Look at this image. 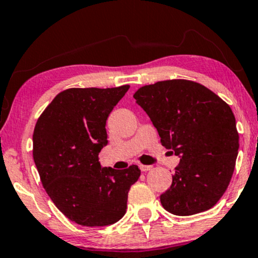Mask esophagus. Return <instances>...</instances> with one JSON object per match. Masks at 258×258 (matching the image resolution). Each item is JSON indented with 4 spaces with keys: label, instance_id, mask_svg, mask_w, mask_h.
<instances>
[{
    "label": "esophagus",
    "instance_id": "1",
    "mask_svg": "<svg viewBox=\"0 0 258 258\" xmlns=\"http://www.w3.org/2000/svg\"><path fill=\"white\" fill-rule=\"evenodd\" d=\"M139 168H141V171H143V172H147V171L152 170V166H150V165H139Z\"/></svg>",
    "mask_w": 258,
    "mask_h": 258
}]
</instances>
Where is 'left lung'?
<instances>
[{
	"instance_id": "1",
	"label": "left lung",
	"mask_w": 258,
	"mask_h": 258,
	"mask_svg": "<svg viewBox=\"0 0 258 258\" xmlns=\"http://www.w3.org/2000/svg\"><path fill=\"white\" fill-rule=\"evenodd\" d=\"M133 98L158 130L161 144L179 158L172 184L160 195L177 216L214 207L227 190L239 149L230 106L205 86L167 80L139 88Z\"/></svg>"
}]
</instances>
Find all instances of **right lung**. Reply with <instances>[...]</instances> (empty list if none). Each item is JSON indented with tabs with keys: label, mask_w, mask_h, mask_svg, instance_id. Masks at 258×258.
Returning a JSON list of instances; mask_svg holds the SVG:
<instances>
[{
	"label": "right lung",
	"mask_w": 258,
	"mask_h": 258,
	"mask_svg": "<svg viewBox=\"0 0 258 258\" xmlns=\"http://www.w3.org/2000/svg\"><path fill=\"white\" fill-rule=\"evenodd\" d=\"M130 86L69 88L57 94L37 120L34 161L43 188L59 211L80 226L105 227L126 214L127 197L141 176L137 165L102 167L105 123Z\"/></svg>",
	"instance_id": "obj_1"
}]
</instances>
